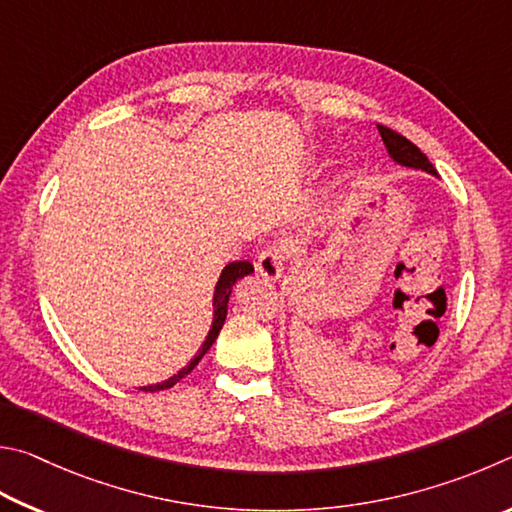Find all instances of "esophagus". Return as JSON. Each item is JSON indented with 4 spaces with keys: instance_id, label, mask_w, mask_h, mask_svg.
Masks as SVG:
<instances>
[{
    "instance_id": "obj_1",
    "label": "esophagus",
    "mask_w": 512,
    "mask_h": 512,
    "mask_svg": "<svg viewBox=\"0 0 512 512\" xmlns=\"http://www.w3.org/2000/svg\"><path fill=\"white\" fill-rule=\"evenodd\" d=\"M285 261H288V247L281 245V242H274V245H267L261 254H258L256 270L261 276L270 281H279L285 270Z\"/></svg>"
}]
</instances>
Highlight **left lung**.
<instances>
[{"mask_svg": "<svg viewBox=\"0 0 512 512\" xmlns=\"http://www.w3.org/2000/svg\"><path fill=\"white\" fill-rule=\"evenodd\" d=\"M378 130L393 161H398L400 166L418 168V170H425L429 175H436V168L432 161H429L425 152H420V148L414 146L407 137H402V134L387 128V125H378Z\"/></svg>", "mask_w": 512, "mask_h": 512, "instance_id": "1", "label": "left lung"}]
</instances>
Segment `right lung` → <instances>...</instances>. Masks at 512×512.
Instances as JSON below:
<instances>
[{
  "label": "right lung",
  "mask_w": 512,
  "mask_h": 512,
  "mask_svg": "<svg viewBox=\"0 0 512 512\" xmlns=\"http://www.w3.org/2000/svg\"><path fill=\"white\" fill-rule=\"evenodd\" d=\"M251 272H254V265H251L249 261H236V263H229L227 267H224L220 279H218V285H215V292H213V324H211L209 335H206L200 351H197V355L193 357L191 362H188V366H184L182 371H177L173 378H168V380L159 382V384H150V387H141V391H161V389L175 387L179 380L186 378V375L195 369L197 362H200L204 357V353L213 346L215 337L220 335L224 319H227V306H229V297H231L233 285H236V281H240L242 276H249Z\"/></svg>",
  "instance_id": "right-lung-1"
}]
</instances>
